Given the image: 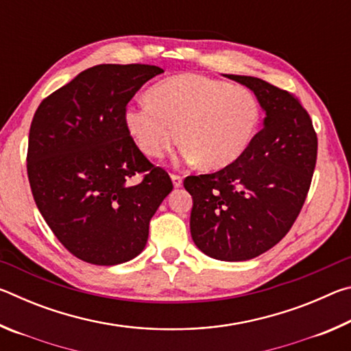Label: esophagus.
I'll return each instance as SVG.
<instances>
[{
  "mask_svg": "<svg viewBox=\"0 0 351 351\" xmlns=\"http://www.w3.org/2000/svg\"><path fill=\"white\" fill-rule=\"evenodd\" d=\"M171 181H173V186L175 187H181L182 186V176L181 175L173 173V175H171Z\"/></svg>",
  "mask_w": 351,
  "mask_h": 351,
  "instance_id": "obj_1",
  "label": "esophagus"
}]
</instances>
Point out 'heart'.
<instances>
[{
  "instance_id": "1",
  "label": "heart",
  "mask_w": 351,
  "mask_h": 351,
  "mask_svg": "<svg viewBox=\"0 0 351 351\" xmlns=\"http://www.w3.org/2000/svg\"><path fill=\"white\" fill-rule=\"evenodd\" d=\"M148 102L127 106L123 121L147 158L169 153L178 138L182 158L206 170L234 164L252 145L261 106L246 86L199 74H181L153 85Z\"/></svg>"
}]
</instances>
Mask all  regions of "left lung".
Wrapping results in <instances>:
<instances>
[{"mask_svg":"<svg viewBox=\"0 0 351 351\" xmlns=\"http://www.w3.org/2000/svg\"><path fill=\"white\" fill-rule=\"evenodd\" d=\"M252 90L265 125L234 164L187 176L190 232L212 258L243 261L276 246L299 217L317 159L313 121L293 93L249 75H228Z\"/></svg>","mask_w":351,"mask_h":351,"instance_id":"obj_1","label":"left lung"}]
</instances>
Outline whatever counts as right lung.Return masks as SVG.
<instances>
[{"label": "right lung", "instance_id": "right-lung-1", "mask_svg": "<svg viewBox=\"0 0 351 351\" xmlns=\"http://www.w3.org/2000/svg\"><path fill=\"white\" fill-rule=\"evenodd\" d=\"M161 73L152 64H97L34 114L26 161L35 204L58 241L86 263L111 266L141 254L152 217L173 189L123 121L139 88Z\"/></svg>", "mask_w": 351, "mask_h": 351}]
</instances>
